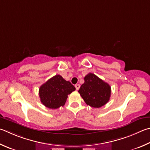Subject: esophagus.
Instances as JSON below:
<instances>
[{
  "instance_id": "34e87169",
  "label": "esophagus",
  "mask_w": 150,
  "mask_h": 150,
  "mask_svg": "<svg viewBox=\"0 0 150 150\" xmlns=\"http://www.w3.org/2000/svg\"><path fill=\"white\" fill-rule=\"evenodd\" d=\"M75 88H76V90H77V91H78V90L79 89L81 85H80L79 84H76L75 85Z\"/></svg>"
}]
</instances>
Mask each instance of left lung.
Instances as JSON below:
<instances>
[{
    "instance_id": "8db88e82",
    "label": "left lung",
    "mask_w": 150,
    "mask_h": 150,
    "mask_svg": "<svg viewBox=\"0 0 150 150\" xmlns=\"http://www.w3.org/2000/svg\"><path fill=\"white\" fill-rule=\"evenodd\" d=\"M78 92L87 105L99 108L110 100L111 86L96 75L90 73L84 77V83Z\"/></svg>"
}]
</instances>
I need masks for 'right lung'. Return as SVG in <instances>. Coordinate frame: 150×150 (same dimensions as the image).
Returning a JSON list of instances; mask_svg holds the SVG:
<instances>
[{"label":"right lung","instance_id":"add662e5","mask_svg":"<svg viewBox=\"0 0 150 150\" xmlns=\"http://www.w3.org/2000/svg\"><path fill=\"white\" fill-rule=\"evenodd\" d=\"M75 90V86L69 81L65 80L61 75H56L40 86V102L48 108L58 109L65 105L67 95Z\"/></svg>","mask_w":150,"mask_h":150}]
</instances>
